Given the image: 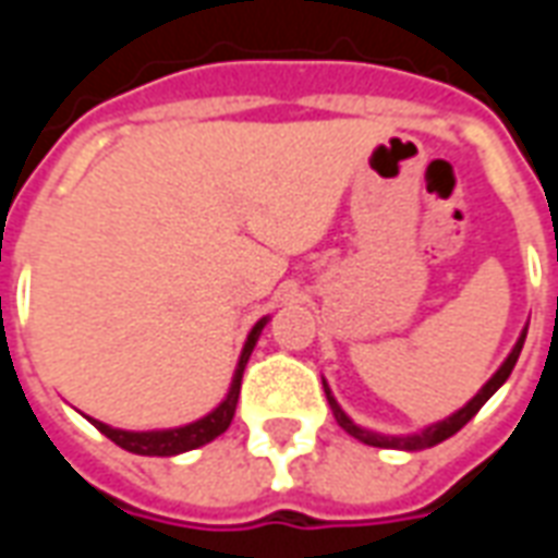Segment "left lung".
I'll return each mask as SVG.
<instances>
[{"instance_id": "8db88e82", "label": "left lung", "mask_w": 558, "mask_h": 558, "mask_svg": "<svg viewBox=\"0 0 558 558\" xmlns=\"http://www.w3.org/2000/svg\"><path fill=\"white\" fill-rule=\"evenodd\" d=\"M523 340H526V328L520 331V338H517L514 350L508 352V359H505L502 364H499V371L481 386V391L475 395V398L469 400L466 407H460L457 412H451L448 418L436 421V424H427L424 430L418 433H403V436H388V433H376V430H367V427H359L355 421L347 415V412L340 410V403L335 400V395H331V388H328V383L323 379V388H326V398H328V407H331V412H335V418H338V424L343 427V430L350 433V436H355L359 442L364 445H374V448H398V451H421V448H433V445L445 442L448 436H454L466 421L475 418V412L487 403V400L499 391V388L505 386V379L511 376V371H514L517 359H520V350H523Z\"/></svg>"}]
</instances>
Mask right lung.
<instances>
[{
	"label": "right lung",
	"instance_id": "right-lung-1",
	"mask_svg": "<svg viewBox=\"0 0 558 558\" xmlns=\"http://www.w3.org/2000/svg\"><path fill=\"white\" fill-rule=\"evenodd\" d=\"M266 323L268 316H263V319L251 328V335L244 340L242 355H239V364H235V374H232L227 398L220 400L218 407L208 412V415H203V418L191 421V424H182V427H170V430H119V427H110V424H104V421H89L107 436V439H113L119 448H125L131 454L143 457H175L184 454V451H194V448L211 442V439H218L220 433L230 427L232 415H235V403H239V391H242L244 364L251 359V352H254L256 340L263 335Z\"/></svg>",
	"mask_w": 558,
	"mask_h": 558
}]
</instances>
